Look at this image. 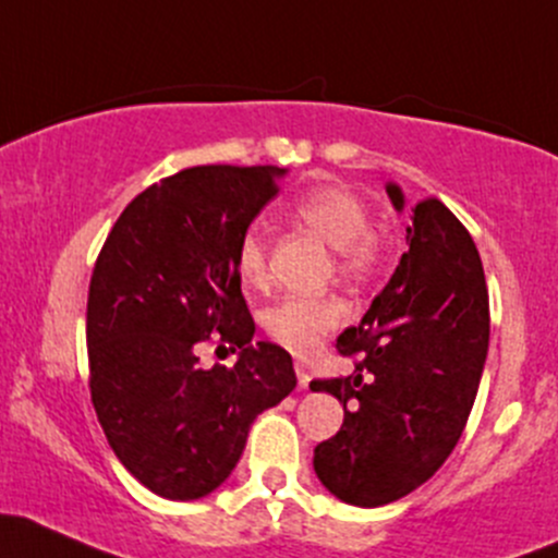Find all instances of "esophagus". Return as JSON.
<instances>
[{"mask_svg": "<svg viewBox=\"0 0 558 558\" xmlns=\"http://www.w3.org/2000/svg\"><path fill=\"white\" fill-rule=\"evenodd\" d=\"M296 376H299V389L302 391H307V387H310V371H307V365L304 363H296Z\"/></svg>", "mask_w": 558, "mask_h": 558, "instance_id": "1", "label": "esophagus"}]
</instances>
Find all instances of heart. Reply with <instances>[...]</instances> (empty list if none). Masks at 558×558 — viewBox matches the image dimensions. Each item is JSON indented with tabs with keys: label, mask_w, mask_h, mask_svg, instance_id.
Here are the masks:
<instances>
[{
	"label": "heart",
	"mask_w": 558,
	"mask_h": 558,
	"mask_svg": "<svg viewBox=\"0 0 558 558\" xmlns=\"http://www.w3.org/2000/svg\"><path fill=\"white\" fill-rule=\"evenodd\" d=\"M296 219L320 235L339 254V269L349 278L363 280L376 272L381 248L371 235V211L363 201L344 187H315L296 204ZM267 238L259 228L243 232L238 243V272L251 289L267 280ZM344 320V304L330 296H286L265 312V330L275 344L293 354H310Z\"/></svg>",
	"instance_id": "1"
}]
</instances>
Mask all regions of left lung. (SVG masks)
<instances>
[{
  "label": "left lung",
  "instance_id": "1",
  "mask_svg": "<svg viewBox=\"0 0 558 558\" xmlns=\"http://www.w3.org/2000/svg\"><path fill=\"white\" fill-rule=\"evenodd\" d=\"M387 195L405 211V193ZM408 251L357 328L336 339L360 354L347 378L312 381L344 405L336 437L315 448L323 487L376 508L432 480L466 426L489 344L487 286L469 230L437 198L408 214Z\"/></svg>",
  "mask_w": 558,
  "mask_h": 558
}]
</instances>
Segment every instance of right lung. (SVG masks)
<instances>
[{"label": "right lung", "instance_id": "add662e5", "mask_svg": "<svg viewBox=\"0 0 558 558\" xmlns=\"http://www.w3.org/2000/svg\"><path fill=\"white\" fill-rule=\"evenodd\" d=\"M278 167H193L116 219L87 302L89 391L116 458L150 493L198 500L241 461L256 415L296 387L291 354L254 339L238 243L278 195ZM211 332L242 349L201 369ZM235 352V349H232Z\"/></svg>", "mask_w": 558, "mask_h": 558}]
</instances>
